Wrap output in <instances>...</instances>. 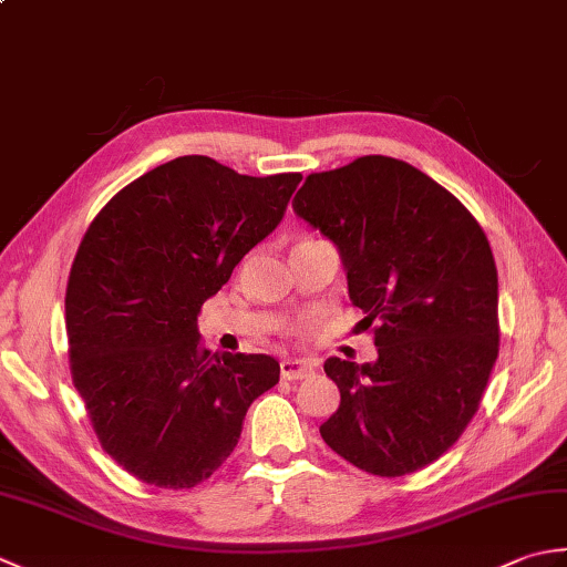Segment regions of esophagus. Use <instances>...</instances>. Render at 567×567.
Returning a JSON list of instances; mask_svg holds the SVG:
<instances>
[{"instance_id": "34e87169", "label": "esophagus", "mask_w": 567, "mask_h": 567, "mask_svg": "<svg viewBox=\"0 0 567 567\" xmlns=\"http://www.w3.org/2000/svg\"><path fill=\"white\" fill-rule=\"evenodd\" d=\"M280 375L282 380H302L315 375V365L309 360H297V358H285L280 363Z\"/></svg>"}]
</instances>
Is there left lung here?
<instances>
[{
	"label": "left lung",
	"mask_w": 567,
	"mask_h": 567,
	"mask_svg": "<svg viewBox=\"0 0 567 567\" xmlns=\"http://www.w3.org/2000/svg\"><path fill=\"white\" fill-rule=\"evenodd\" d=\"M292 207L339 246L360 323L375 327V363H323L341 404L321 439L370 475L416 473L463 436L499 353L483 226L436 179L388 155L307 175Z\"/></svg>",
	"instance_id": "1"
}]
</instances>
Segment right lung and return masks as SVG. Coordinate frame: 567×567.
I'll return each instance as SVG.
<instances>
[{"label":"right lung","instance_id":"1","mask_svg":"<svg viewBox=\"0 0 567 567\" xmlns=\"http://www.w3.org/2000/svg\"><path fill=\"white\" fill-rule=\"evenodd\" d=\"M299 179L183 155L118 189L84 231L65 290L70 375L102 449L141 483L212 477L280 380L270 355L204 348L197 317L280 224Z\"/></svg>","mask_w":567,"mask_h":567}]
</instances>
